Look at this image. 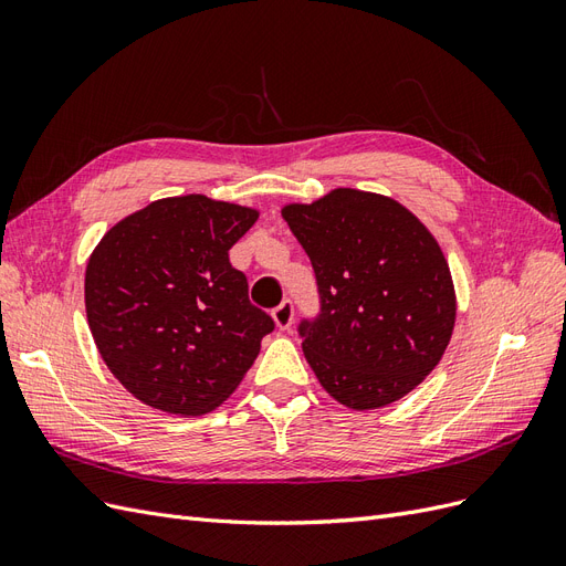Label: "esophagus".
<instances>
[{"label": "esophagus", "instance_id": "esophagus-1", "mask_svg": "<svg viewBox=\"0 0 566 566\" xmlns=\"http://www.w3.org/2000/svg\"><path fill=\"white\" fill-rule=\"evenodd\" d=\"M273 321H276V328L281 331H287L290 325H293V316H295V306L290 300H283L276 310H273Z\"/></svg>", "mask_w": 566, "mask_h": 566}]
</instances>
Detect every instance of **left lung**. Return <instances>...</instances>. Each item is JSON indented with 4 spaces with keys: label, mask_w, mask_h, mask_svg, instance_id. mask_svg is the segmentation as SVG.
I'll use <instances>...</instances> for the list:
<instances>
[{
    "label": "left lung",
    "mask_w": 566,
    "mask_h": 566,
    "mask_svg": "<svg viewBox=\"0 0 566 566\" xmlns=\"http://www.w3.org/2000/svg\"><path fill=\"white\" fill-rule=\"evenodd\" d=\"M310 254L321 314L300 323L323 389L354 410L413 391L441 361L455 325L447 256L394 198L335 188L281 210Z\"/></svg>",
    "instance_id": "obj_1"
}]
</instances>
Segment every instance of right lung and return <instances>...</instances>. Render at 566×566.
<instances>
[{
  "instance_id": "add662e5",
  "label": "right lung",
  "mask_w": 566,
  "mask_h": 566,
  "mask_svg": "<svg viewBox=\"0 0 566 566\" xmlns=\"http://www.w3.org/2000/svg\"><path fill=\"white\" fill-rule=\"evenodd\" d=\"M260 212L191 193L163 198L101 238L84 273L96 349L129 394L175 416L210 413L254 364L273 318L229 262Z\"/></svg>"
}]
</instances>
